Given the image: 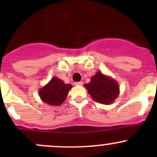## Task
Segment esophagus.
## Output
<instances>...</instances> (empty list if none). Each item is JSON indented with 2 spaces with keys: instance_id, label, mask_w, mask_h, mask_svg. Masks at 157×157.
Segmentation results:
<instances>
[{
  "instance_id": "1",
  "label": "esophagus",
  "mask_w": 157,
  "mask_h": 157,
  "mask_svg": "<svg viewBox=\"0 0 157 157\" xmlns=\"http://www.w3.org/2000/svg\"><path fill=\"white\" fill-rule=\"evenodd\" d=\"M75 85H76V86H82V85H83V82H82V81L76 82Z\"/></svg>"
}]
</instances>
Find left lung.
I'll return each instance as SVG.
<instances>
[{
  "mask_svg": "<svg viewBox=\"0 0 157 157\" xmlns=\"http://www.w3.org/2000/svg\"><path fill=\"white\" fill-rule=\"evenodd\" d=\"M93 100L101 104L109 105L119 94V86L116 80L97 72L92 77L90 82L84 85Z\"/></svg>",
  "mask_w": 157,
  "mask_h": 157,
  "instance_id": "8db88e82",
  "label": "left lung"
}]
</instances>
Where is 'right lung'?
<instances>
[{"instance_id":"right-lung-1","label":"right lung","mask_w":157,"mask_h":157,"mask_svg":"<svg viewBox=\"0 0 157 157\" xmlns=\"http://www.w3.org/2000/svg\"><path fill=\"white\" fill-rule=\"evenodd\" d=\"M71 87V84H66L58 77H52L49 83L39 90V96L45 103L58 106L65 100Z\"/></svg>"}]
</instances>
